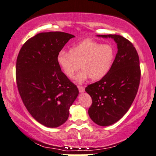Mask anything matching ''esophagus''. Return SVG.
Here are the masks:
<instances>
[{"instance_id":"obj_1","label":"esophagus","mask_w":156,"mask_h":156,"mask_svg":"<svg viewBox=\"0 0 156 156\" xmlns=\"http://www.w3.org/2000/svg\"><path fill=\"white\" fill-rule=\"evenodd\" d=\"M78 87L79 92H80V93H83V92L85 91V87L83 86H79L78 85Z\"/></svg>"}]
</instances>
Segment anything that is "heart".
Instances as JSON below:
<instances>
[{
    "label": "heart",
    "mask_w": 156,
    "mask_h": 156,
    "mask_svg": "<svg viewBox=\"0 0 156 156\" xmlns=\"http://www.w3.org/2000/svg\"><path fill=\"white\" fill-rule=\"evenodd\" d=\"M115 51L109 44H102L92 39H85L70 49L58 54L57 61L63 73L73 78L80 68L76 81L83 83L89 77L92 80L104 78L112 67Z\"/></svg>",
    "instance_id": "obj_1"
}]
</instances>
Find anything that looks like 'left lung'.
<instances>
[{"label":"left lung","mask_w":156,"mask_h":156,"mask_svg":"<svg viewBox=\"0 0 156 156\" xmlns=\"http://www.w3.org/2000/svg\"><path fill=\"white\" fill-rule=\"evenodd\" d=\"M99 37L112 38L118 51L109 73L87 85L85 91L92 98L88 109L90 119L107 126L119 121L130 108L139 90L141 69L139 54L130 41L117 34Z\"/></svg>","instance_id":"obj_1"}]
</instances>
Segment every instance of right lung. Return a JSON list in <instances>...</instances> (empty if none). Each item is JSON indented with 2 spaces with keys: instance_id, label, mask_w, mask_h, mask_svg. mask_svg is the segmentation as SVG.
<instances>
[{
  "instance_id": "right-lung-1",
  "label": "right lung",
  "mask_w": 156,
  "mask_h": 156,
  "mask_svg": "<svg viewBox=\"0 0 156 156\" xmlns=\"http://www.w3.org/2000/svg\"><path fill=\"white\" fill-rule=\"evenodd\" d=\"M73 37L62 32L39 33L24 44L17 58L16 83L23 104L37 122L50 128L66 121L79 93L57 61Z\"/></svg>"
}]
</instances>
